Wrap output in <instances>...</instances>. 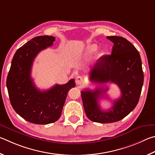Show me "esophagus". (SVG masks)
Masks as SVG:
<instances>
[{
  "label": "esophagus",
  "mask_w": 155,
  "mask_h": 155,
  "mask_svg": "<svg viewBox=\"0 0 155 155\" xmlns=\"http://www.w3.org/2000/svg\"><path fill=\"white\" fill-rule=\"evenodd\" d=\"M84 82V78L82 76H78V77L76 78L75 82L78 85H82Z\"/></svg>",
  "instance_id": "1"
}]
</instances>
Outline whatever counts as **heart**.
<instances>
[{
	"label": "heart",
	"instance_id": "obj_1",
	"mask_svg": "<svg viewBox=\"0 0 155 155\" xmlns=\"http://www.w3.org/2000/svg\"><path fill=\"white\" fill-rule=\"evenodd\" d=\"M97 50V45H92L91 46L88 48V53L92 54V53H94V51H96V50Z\"/></svg>",
	"mask_w": 155,
	"mask_h": 155
}]
</instances>
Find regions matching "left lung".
<instances>
[{
	"instance_id": "obj_1",
	"label": "left lung",
	"mask_w": 155,
	"mask_h": 155,
	"mask_svg": "<svg viewBox=\"0 0 155 155\" xmlns=\"http://www.w3.org/2000/svg\"><path fill=\"white\" fill-rule=\"evenodd\" d=\"M114 43L111 55L99 58L90 73V80L100 85L112 82L121 92L108 111L101 110L100 97H105L108 88L81 91L84 107L91 120L99 123H111L120 120L136 107L142 92L143 73L142 60L135 46L124 37L109 36Z\"/></svg>"
}]
</instances>
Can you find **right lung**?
<instances>
[{
  "label": "right lung",
  "mask_w": 155,
  "mask_h": 155,
  "mask_svg": "<svg viewBox=\"0 0 155 155\" xmlns=\"http://www.w3.org/2000/svg\"><path fill=\"white\" fill-rule=\"evenodd\" d=\"M52 36H38L26 43L13 57L7 78V87L11 104L24 120L38 124L54 123L61 117L67 93L75 86L72 79L65 84L54 86L40 91L31 78L35 57L41 51L52 45Z\"/></svg>",
  "instance_id": "obj_1"
}]
</instances>
